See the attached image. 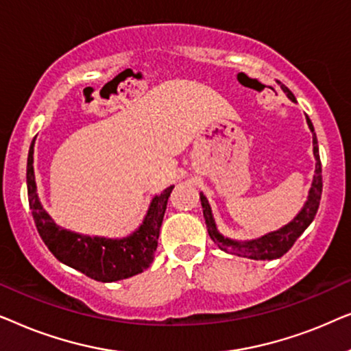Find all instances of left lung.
Listing matches in <instances>:
<instances>
[{
    "mask_svg": "<svg viewBox=\"0 0 351 351\" xmlns=\"http://www.w3.org/2000/svg\"><path fill=\"white\" fill-rule=\"evenodd\" d=\"M287 94L292 102H295L294 94L289 89L282 86L281 88ZM306 124H308L311 134H313V155L316 160L315 166V176L313 182H311V189L308 190V198H306L304 208L300 209V213L291 220L289 223L285 227L278 228L276 232H270L263 234L261 238L249 239V241H237V239L223 237L222 233L217 230L215 225L213 209H210L209 201L203 193H199L201 206H203V215L206 220V227H208V233L213 241L217 244L219 249L234 254L238 257H247L252 261H273V258H280L281 256L289 251L292 244L297 241V238L305 232L306 227L313 222L316 213L319 208V199H321V191H323V177H321V161H319V150H318V138H316L313 124H311L310 118L306 117Z\"/></svg>",
    "mask_w": 351,
    "mask_h": 351,
    "instance_id": "obj_1",
    "label": "left lung"
}]
</instances>
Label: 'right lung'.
I'll return each mask as SVG.
<instances>
[{"instance_id":"obj_1","label":"right lung","mask_w":351,"mask_h":351,"mask_svg":"<svg viewBox=\"0 0 351 351\" xmlns=\"http://www.w3.org/2000/svg\"><path fill=\"white\" fill-rule=\"evenodd\" d=\"M33 147H35V138L28 150L27 160L28 203L38 233L57 261L102 282L126 280L147 270L155 257L162 217L174 185L153 196L141 227L129 237L113 239L80 234L59 227L43 208L36 191Z\"/></svg>"}]
</instances>
